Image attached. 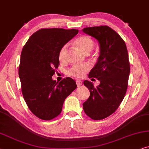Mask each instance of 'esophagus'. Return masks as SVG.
Segmentation results:
<instances>
[{"label": "esophagus", "instance_id": "34e87169", "mask_svg": "<svg viewBox=\"0 0 149 149\" xmlns=\"http://www.w3.org/2000/svg\"><path fill=\"white\" fill-rule=\"evenodd\" d=\"M76 82L77 86H78V87L80 86L82 84V81H81V80H77L76 81Z\"/></svg>", "mask_w": 149, "mask_h": 149}]
</instances>
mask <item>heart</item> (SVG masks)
<instances>
[{
    "label": "heart",
    "instance_id": "1",
    "mask_svg": "<svg viewBox=\"0 0 149 149\" xmlns=\"http://www.w3.org/2000/svg\"><path fill=\"white\" fill-rule=\"evenodd\" d=\"M75 44L78 46L84 53H88L92 50L95 45L94 41L87 35H80L77 37L75 40ZM67 45L65 44L61 47L58 52V58L61 62H65L67 59ZM91 69V65L88 63H85L83 65H74L69 69L68 74L69 76L75 78H81L84 76L85 73Z\"/></svg>",
    "mask_w": 149,
    "mask_h": 149
}]
</instances>
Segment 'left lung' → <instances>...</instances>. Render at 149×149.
<instances>
[{"instance_id": "1", "label": "left lung", "mask_w": 149, "mask_h": 149, "mask_svg": "<svg viewBox=\"0 0 149 149\" xmlns=\"http://www.w3.org/2000/svg\"><path fill=\"white\" fill-rule=\"evenodd\" d=\"M82 31L97 39L100 45L97 62L88 74L100 84L95 87L84 81L90 96L83 109L92 119L102 120L117 110L126 94L130 72L128 52L121 37L108 26L86 27Z\"/></svg>"}]
</instances>
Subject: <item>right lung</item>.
<instances>
[{"label": "right lung", "instance_id": "right-lung-1", "mask_svg": "<svg viewBox=\"0 0 149 149\" xmlns=\"http://www.w3.org/2000/svg\"><path fill=\"white\" fill-rule=\"evenodd\" d=\"M78 33L77 29H41L23 47L19 65L22 93L30 110L40 119L58 116L65 100L76 88L72 78L58 82L52 76L59 65L61 47Z\"/></svg>", "mask_w": 149, "mask_h": 149}]
</instances>
